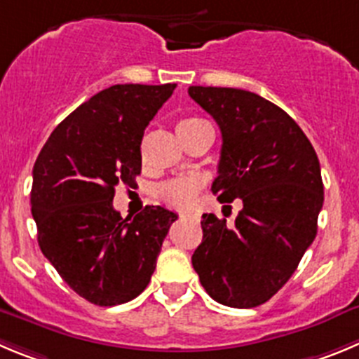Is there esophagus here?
Returning <instances> with one entry per match:
<instances>
[{
	"mask_svg": "<svg viewBox=\"0 0 359 359\" xmlns=\"http://www.w3.org/2000/svg\"><path fill=\"white\" fill-rule=\"evenodd\" d=\"M180 219L182 221H189V219H193V216H191V214H180Z\"/></svg>",
	"mask_w": 359,
	"mask_h": 359,
	"instance_id": "34e87169",
	"label": "esophagus"
}]
</instances>
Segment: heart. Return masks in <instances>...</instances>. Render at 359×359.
Segmentation results:
<instances>
[{"mask_svg":"<svg viewBox=\"0 0 359 359\" xmlns=\"http://www.w3.org/2000/svg\"><path fill=\"white\" fill-rule=\"evenodd\" d=\"M196 122H202L200 118H184L180 120L177 129H184ZM200 184L196 180H170L159 187V198L166 205L175 207V209H189L195 203L196 195H198Z\"/></svg>","mask_w":359,"mask_h":359,"instance_id":"b5f03b06","label":"heart"}]
</instances>
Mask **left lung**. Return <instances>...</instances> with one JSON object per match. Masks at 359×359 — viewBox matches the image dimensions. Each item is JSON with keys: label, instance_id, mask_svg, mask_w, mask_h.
<instances>
[{"label": "left lung", "instance_id": "1", "mask_svg": "<svg viewBox=\"0 0 359 359\" xmlns=\"http://www.w3.org/2000/svg\"><path fill=\"white\" fill-rule=\"evenodd\" d=\"M187 93L221 130L212 191L221 203L243 202L232 226L203 214L191 262L214 301L259 306L285 285L316 239L324 203L319 157L301 127L257 93L219 86Z\"/></svg>", "mask_w": 359, "mask_h": 359}]
</instances>
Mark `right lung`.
I'll return each instance as SVG.
<instances>
[{
  "instance_id": "add662e5",
  "label": "right lung",
  "mask_w": 359,
  "mask_h": 359,
  "mask_svg": "<svg viewBox=\"0 0 359 359\" xmlns=\"http://www.w3.org/2000/svg\"><path fill=\"white\" fill-rule=\"evenodd\" d=\"M175 86L113 85L95 93L53 130L33 166L40 250L67 285L97 306L145 290L177 219L159 205L133 219L113 207L116 186H136L143 133Z\"/></svg>"
}]
</instances>
